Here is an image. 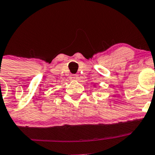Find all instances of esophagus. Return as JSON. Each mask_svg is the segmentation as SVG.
<instances>
[{"label":"esophagus","mask_w":155,"mask_h":155,"mask_svg":"<svg viewBox=\"0 0 155 155\" xmlns=\"http://www.w3.org/2000/svg\"><path fill=\"white\" fill-rule=\"evenodd\" d=\"M70 78H71V80H77V79L78 78V74H72V75H71Z\"/></svg>","instance_id":"34e87169"}]
</instances>
